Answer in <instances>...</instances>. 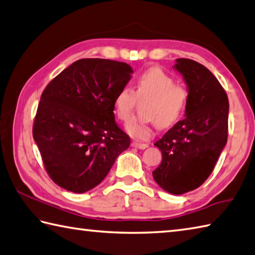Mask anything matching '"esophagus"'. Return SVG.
<instances>
[{
  "label": "esophagus",
  "mask_w": 255,
  "mask_h": 255,
  "mask_svg": "<svg viewBox=\"0 0 255 255\" xmlns=\"http://www.w3.org/2000/svg\"><path fill=\"white\" fill-rule=\"evenodd\" d=\"M132 146H133V147H136V148H140V150H144V148H146L148 145H147L146 143L133 142V143H132Z\"/></svg>",
  "instance_id": "obj_1"
}]
</instances>
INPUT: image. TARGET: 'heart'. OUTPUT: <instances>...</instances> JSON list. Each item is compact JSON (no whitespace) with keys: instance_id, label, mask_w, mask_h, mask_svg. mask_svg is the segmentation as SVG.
Segmentation results:
<instances>
[{"instance_id":"b5f03b06","label":"heart","mask_w":255,"mask_h":255,"mask_svg":"<svg viewBox=\"0 0 255 255\" xmlns=\"http://www.w3.org/2000/svg\"><path fill=\"white\" fill-rule=\"evenodd\" d=\"M137 100H151L147 117L151 124L160 128H169L181 119L187 101V91L175 85L174 79L158 68H151L138 76L134 91L120 90L114 99V113L122 122L132 117ZM127 132L136 140H147L152 135L148 123L133 120L127 126Z\"/></svg>"}]
</instances>
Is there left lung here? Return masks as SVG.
<instances>
[{"instance_id":"8db88e82","label":"left lung","mask_w":255,"mask_h":255,"mask_svg":"<svg viewBox=\"0 0 255 255\" xmlns=\"http://www.w3.org/2000/svg\"><path fill=\"white\" fill-rule=\"evenodd\" d=\"M173 68L187 88L185 114L154 143L162 162L152 174L163 190L180 195L202 185L212 173L228 141L229 100L204 65L176 59Z\"/></svg>"}]
</instances>
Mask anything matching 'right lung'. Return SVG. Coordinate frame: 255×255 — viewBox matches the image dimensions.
<instances>
[{
    "label": "right lung",
    "mask_w": 255,
    "mask_h": 255,
    "mask_svg": "<svg viewBox=\"0 0 255 255\" xmlns=\"http://www.w3.org/2000/svg\"><path fill=\"white\" fill-rule=\"evenodd\" d=\"M131 74L124 62L82 59L43 91L33 137L47 174L59 186L74 193L92 190L129 146L113 111L114 99Z\"/></svg>",
    "instance_id": "add662e5"
}]
</instances>
